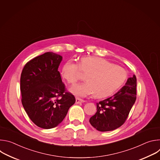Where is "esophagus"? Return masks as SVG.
<instances>
[{"instance_id": "1", "label": "esophagus", "mask_w": 160, "mask_h": 160, "mask_svg": "<svg viewBox=\"0 0 160 160\" xmlns=\"http://www.w3.org/2000/svg\"><path fill=\"white\" fill-rule=\"evenodd\" d=\"M85 101L83 100V99H79V98H76V104H80V103H82V102H84Z\"/></svg>"}]
</instances>
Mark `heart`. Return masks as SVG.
I'll return each instance as SVG.
<instances>
[{
  "label": "heart",
  "instance_id": "1",
  "mask_svg": "<svg viewBox=\"0 0 160 160\" xmlns=\"http://www.w3.org/2000/svg\"><path fill=\"white\" fill-rule=\"evenodd\" d=\"M80 72L86 74V82L70 88L73 95L80 98L92 94L99 99L109 97L121 88L127 77L123 68L94 56L82 58L78 64L73 61H67L61 74L68 83L74 84L80 78Z\"/></svg>",
  "mask_w": 160,
  "mask_h": 160
}]
</instances>
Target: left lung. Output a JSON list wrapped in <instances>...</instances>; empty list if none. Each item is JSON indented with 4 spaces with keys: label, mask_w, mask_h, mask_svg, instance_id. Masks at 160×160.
I'll return each instance as SVG.
<instances>
[{
    "label": "left lung",
    "mask_w": 160,
    "mask_h": 160,
    "mask_svg": "<svg viewBox=\"0 0 160 160\" xmlns=\"http://www.w3.org/2000/svg\"><path fill=\"white\" fill-rule=\"evenodd\" d=\"M137 79L128 78L125 85L112 96L97 103V112L89 120L96 130L107 132L121 127L136 100Z\"/></svg>",
    "instance_id": "1"
}]
</instances>
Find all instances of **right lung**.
Wrapping results in <instances>:
<instances>
[{"mask_svg": "<svg viewBox=\"0 0 160 160\" xmlns=\"http://www.w3.org/2000/svg\"><path fill=\"white\" fill-rule=\"evenodd\" d=\"M62 59L56 53L45 52L28 61L21 75L22 106L30 120L44 129L58 126L76 101L62 82L58 71Z\"/></svg>", "mask_w": 160, "mask_h": 160, "instance_id": "right-lung-1", "label": "right lung"}]
</instances>
